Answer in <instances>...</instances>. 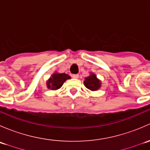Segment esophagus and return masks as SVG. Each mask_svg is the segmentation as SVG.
Here are the masks:
<instances>
[{
	"label": "esophagus",
	"mask_w": 150,
	"mask_h": 150,
	"mask_svg": "<svg viewBox=\"0 0 150 150\" xmlns=\"http://www.w3.org/2000/svg\"><path fill=\"white\" fill-rule=\"evenodd\" d=\"M72 78H75V79H78L79 78V75L78 74H75V75H72Z\"/></svg>",
	"instance_id": "esophagus-1"
}]
</instances>
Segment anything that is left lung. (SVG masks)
<instances>
[{
    "label": "left lung",
    "instance_id": "left-lung-1",
    "mask_svg": "<svg viewBox=\"0 0 150 150\" xmlns=\"http://www.w3.org/2000/svg\"><path fill=\"white\" fill-rule=\"evenodd\" d=\"M83 83L86 88L92 91L99 90L102 86V82L98 79L96 75L93 72H91L90 75L85 78Z\"/></svg>",
    "mask_w": 150,
    "mask_h": 150
}]
</instances>
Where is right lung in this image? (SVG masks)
I'll list each match as a JSON object with an SVG mask.
<instances>
[{"label":"right lung","mask_w":150,"mask_h":150,"mask_svg":"<svg viewBox=\"0 0 150 150\" xmlns=\"http://www.w3.org/2000/svg\"><path fill=\"white\" fill-rule=\"evenodd\" d=\"M71 77L65 73H59L55 72L51 75L46 81V86L51 91H57L62 86L67 80L70 79Z\"/></svg>","instance_id":"1"}]
</instances>
